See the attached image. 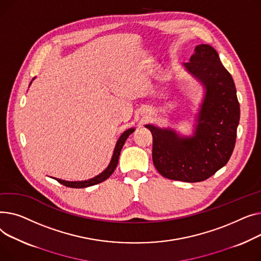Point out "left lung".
Listing matches in <instances>:
<instances>
[{
	"mask_svg": "<svg viewBox=\"0 0 261 261\" xmlns=\"http://www.w3.org/2000/svg\"><path fill=\"white\" fill-rule=\"evenodd\" d=\"M187 70L200 81L204 98L192 137L145 125L152 135V162L165 178L200 182L223 167L235 147L240 107L234 80L217 51L207 44L195 47Z\"/></svg>",
	"mask_w": 261,
	"mask_h": 261,
	"instance_id": "obj_1",
	"label": "left lung"
}]
</instances>
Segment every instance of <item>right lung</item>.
I'll return each mask as SVG.
<instances>
[{"instance_id": "add662e5", "label": "right lung", "mask_w": 261, "mask_h": 261, "mask_svg": "<svg viewBox=\"0 0 261 261\" xmlns=\"http://www.w3.org/2000/svg\"><path fill=\"white\" fill-rule=\"evenodd\" d=\"M134 132H135V128H129V129L125 130L123 134L120 136V138H119L117 143H116L111 163L109 164V166H107L100 175H98V176H96L94 178H91L89 180H85V181H65V180H61V179H58V178H55V179L58 182H60L61 185H63V186L68 187V188H72V189H84V188H88V187L95 186V185H98V183L103 182L104 180H106L107 178L111 177V175L116 170L121 149H122V147H123V145H124L126 139L128 138V136L130 134H133Z\"/></svg>"}]
</instances>
